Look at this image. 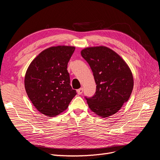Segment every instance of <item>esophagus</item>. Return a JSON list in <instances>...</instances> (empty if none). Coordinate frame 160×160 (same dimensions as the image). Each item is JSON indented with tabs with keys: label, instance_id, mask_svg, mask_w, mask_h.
Instances as JSON below:
<instances>
[{
	"label": "esophagus",
	"instance_id": "1",
	"mask_svg": "<svg viewBox=\"0 0 160 160\" xmlns=\"http://www.w3.org/2000/svg\"><path fill=\"white\" fill-rule=\"evenodd\" d=\"M77 93L78 95H82L83 93V88H80L77 90Z\"/></svg>",
	"mask_w": 160,
	"mask_h": 160
}]
</instances>
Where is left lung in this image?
Wrapping results in <instances>:
<instances>
[{"mask_svg":"<svg viewBox=\"0 0 160 160\" xmlns=\"http://www.w3.org/2000/svg\"><path fill=\"white\" fill-rule=\"evenodd\" d=\"M81 55L89 63L97 84L94 96L86 97L89 108L102 118L116 113L133 90L130 67L118 54L104 46L86 48Z\"/></svg>","mask_w":160,"mask_h":160,"instance_id":"1","label":"left lung"}]
</instances>
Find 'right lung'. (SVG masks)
<instances>
[{
	"label": "right lung",
	"instance_id": "right-lung-1",
	"mask_svg": "<svg viewBox=\"0 0 160 160\" xmlns=\"http://www.w3.org/2000/svg\"><path fill=\"white\" fill-rule=\"evenodd\" d=\"M74 47L59 45L39 53L30 64L24 77V88L37 110L55 117L68 108L77 95L70 85L67 64Z\"/></svg>",
	"mask_w": 160,
	"mask_h": 160
}]
</instances>
